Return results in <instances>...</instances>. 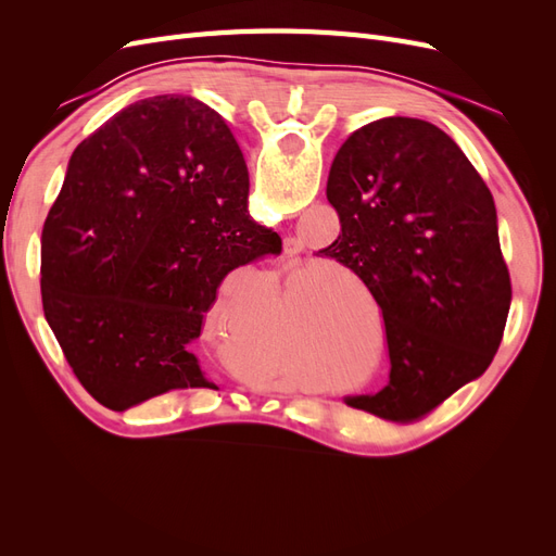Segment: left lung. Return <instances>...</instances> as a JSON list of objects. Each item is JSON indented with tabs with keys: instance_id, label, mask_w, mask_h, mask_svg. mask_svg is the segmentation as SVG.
<instances>
[{
	"instance_id": "left-lung-1",
	"label": "left lung",
	"mask_w": 556,
	"mask_h": 556,
	"mask_svg": "<svg viewBox=\"0 0 556 556\" xmlns=\"http://www.w3.org/2000/svg\"><path fill=\"white\" fill-rule=\"evenodd\" d=\"M327 199L341 233L319 250L374 294L390 384L348 406L384 419L433 410L492 364L513 301L490 188L443 129L382 117L333 157Z\"/></svg>"
}]
</instances>
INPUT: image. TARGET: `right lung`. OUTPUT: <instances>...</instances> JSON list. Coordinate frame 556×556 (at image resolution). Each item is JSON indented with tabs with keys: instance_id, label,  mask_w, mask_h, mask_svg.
Here are the masks:
<instances>
[{
	"instance_id": "right-lung-1",
	"label": "right lung",
	"mask_w": 556,
	"mask_h": 556,
	"mask_svg": "<svg viewBox=\"0 0 556 556\" xmlns=\"http://www.w3.org/2000/svg\"><path fill=\"white\" fill-rule=\"evenodd\" d=\"M248 166L194 97L117 111L83 141L41 233V301L80 384L123 413L213 387L192 352L223 278L280 255L248 215Z\"/></svg>"
}]
</instances>
